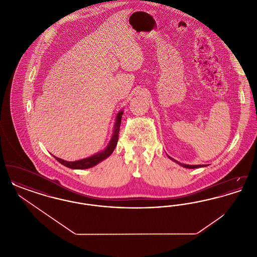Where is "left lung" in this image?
Listing matches in <instances>:
<instances>
[{"mask_svg": "<svg viewBox=\"0 0 257 257\" xmlns=\"http://www.w3.org/2000/svg\"><path fill=\"white\" fill-rule=\"evenodd\" d=\"M169 158H171V159H172L171 157H169ZM175 161V160H174ZM176 163H178L177 161H175ZM179 165H181L182 167H184V168H187V169H196V168H200V167H203V166H201V165H196V166H192V165H184V164H180V163H178Z\"/></svg>", "mask_w": 257, "mask_h": 257, "instance_id": "8db88e82", "label": "left lung"}]
</instances>
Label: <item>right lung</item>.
<instances>
[{
	"instance_id": "add662e5",
	"label": "right lung",
	"mask_w": 257,
	"mask_h": 257,
	"mask_svg": "<svg viewBox=\"0 0 257 257\" xmlns=\"http://www.w3.org/2000/svg\"><path fill=\"white\" fill-rule=\"evenodd\" d=\"M123 111H119L116 115V121L114 124V129H113V133L112 137L110 139V144L108 145V147H106L105 150L99 152L97 154L88 157L86 159L79 160V161H75V162H67L64 160L60 159L58 157H55L58 162H60L61 165L69 168V169H77V170H85L88 169L91 167H94L95 165H97L99 162L106 159L107 157H109L110 154L112 153V151L114 150V148L117 145V141H118V133H119V128H120V124H121V117H122Z\"/></svg>"
}]
</instances>
